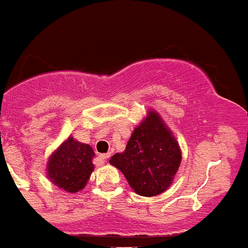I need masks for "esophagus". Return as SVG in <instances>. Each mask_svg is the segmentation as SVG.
Returning <instances> with one entry per match:
<instances>
[{"label":"esophagus","mask_w":248,"mask_h":248,"mask_svg":"<svg viewBox=\"0 0 248 248\" xmlns=\"http://www.w3.org/2000/svg\"><path fill=\"white\" fill-rule=\"evenodd\" d=\"M99 158L101 159L102 162H108V159L110 158V153H106V155H100Z\"/></svg>","instance_id":"esophagus-1"}]
</instances>
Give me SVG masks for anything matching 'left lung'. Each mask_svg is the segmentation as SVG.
<instances>
[{
  "label": "left lung",
  "mask_w": 248,
  "mask_h": 248,
  "mask_svg": "<svg viewBox=\"0 0 248 248\" xmlns=\"http://www.w3.org/2000/svg\"><path fill=\"white\" fill-rule=\"evenodd\" d=\"M110 163L119 169L138 195L155 196L172 183L181 163V151L156 111H149L137 126L125 151L116 153Z\"/></svg>",
  "instance_id": "left-lung-1"
}]
</instances>
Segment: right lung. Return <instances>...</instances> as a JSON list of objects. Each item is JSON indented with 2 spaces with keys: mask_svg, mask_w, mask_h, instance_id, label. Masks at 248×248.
<instances>
[{
  "mask_svg": "<svg viewBox=\"0 0 248 248\" xmlns=\"http://www.w3.org/2000/svg\"><path fill=\"white\" fill-rule=\"evenodd\" d=\"M93 156L91 146L69 137L49 158V179L67 193H77L85 187L93 171Z\"/></svg>",
  "mask_w": 248,
  "mask_h": 248,
  "instance_id": "add662e5",
  "label": "right lung"
}]
</instances>
